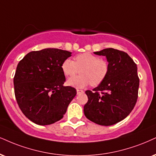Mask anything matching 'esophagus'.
Masks as SVG:
<instances>
[{"instance_id":"1","label":"esophagus","mask_w":156,"mask_h":156,"mask_svg":"<svg viewBox=\"0 0 156 156\" xmlns=\"http://www.w3.org/2000/svg\"><path fill=\"white\" fill-rule=\"evenodd\" d=\"M84 93V91L82 90H80V89H76V93L78 94H80V93Z\"/></svg>"}]
</instances>
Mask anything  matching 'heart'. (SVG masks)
I'll list each match as a JSON object with an SVG mask.
<instances>
[{"instance_id":"1","label":"heart","mask_w":156,"mask_h":156,"mask_svg":"<svg viewBox=\"0 0 156 156\" xmlns=\"http://www.w3.org/2000/svg\"><path fill=\"white\" fill-rule=\"evenodd\" d=\"M61 70L65 76H72L80 70V75L69 79V86L82 88L90 83L93 87L101 84L106 78L109 70L108 63L103 58L90 53H83L74 57V61L66 58L61 63Z\"/></svg>"}]
</instances>
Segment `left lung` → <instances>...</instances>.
I'll return each mask as SVG.
<instances>
[{
	"instance_id": "obj_1",
	"label": "left lung",
	"mask_w": 156,
	"mask_h": 156,
	"mask_svg": "<svg viewBox=\"0 0 156 156\" xmlns=\"http://www.w3.org/2000/svg\"><path fill=\"white\" fill-rule=\"evenodd\" d=\"M94 53L106 57L109 70L101 84L93 91H85L88 101L84 113L95 124L111 126L126 118L136 104L140 84L137 64L127 53L116 49Z\"/></svg>"
}]
</instances>
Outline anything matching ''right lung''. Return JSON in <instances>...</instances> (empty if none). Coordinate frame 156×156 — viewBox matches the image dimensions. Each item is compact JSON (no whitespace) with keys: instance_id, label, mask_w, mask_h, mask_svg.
Returning <instances> with one entry per match:
<instances>
[{"instance_id":"right-lung-1","label":"right lung","mask_w":156,"mask_h":156,"mask_svg":"<svg viewBox=\"0 0 156 156\" xmlns=\"http://www.w3.org/2000/svg\"><path fill=\"white\" fill-rule=\"evenodd\" d=\"M72 53L57 48L32 51L19 61L13 78L14 93L21 111L32 122L49 125L61 120L76 94L63 86L61 63Z\"/></svg>"}]
</instances>
